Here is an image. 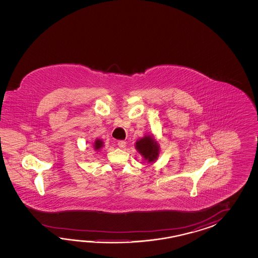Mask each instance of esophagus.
Segmentation results:
<instances>
[{
  "label": "esophagus",
  "mask_w": 258,
  "mask_h": 258,
  "mask_svg": "<svg viewBox=\"0 0 258 258\" xmlns=\"http://www.w3.org/2000/svg\"><path fill=\"white\" fill-rule=\"evenodd\" d=\"M118 146H119V148H124L126 146V142L123 140H120V141H118Z\"/></svg>",
  "instance_id": "obj_1"
}]
</instances>
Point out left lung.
I'll return each instance as SVG.
<instances>
[{
    "mask_svg": "<svg viewBox=\"0 0 258 258\" xmlns=\"http://www.w3.org/2000/svg\"><path fill=\"white\" fill-rule=\"evenodd\" d=\"M136 148L148 162H153L159 157V144L150 136H145L141 139L137 140Z\"/></svg>",
    "mask_w": 258,
    "mask_h": 258,
    "instance_id": "1",
    "label": "left lung"
}]
</instances>
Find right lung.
Segmentation results:
<instances>
[{"instance_id":"1","label":"right lung","mask_w":258,"mask_h":258,"mask_svg":"<svg viewBox=\"0 0 258 258\" xmlns=\"http://www.w3.org/2000/svg\"><path fill=\"white\" fill-rule=\"evenodd\" d=\"M103 147V142L100 139H97L95 143H94V149L95 150H99V148Z\"/></svg>"}]
</instances>
